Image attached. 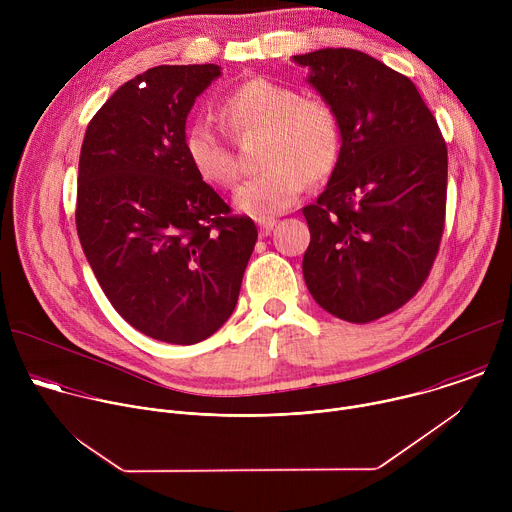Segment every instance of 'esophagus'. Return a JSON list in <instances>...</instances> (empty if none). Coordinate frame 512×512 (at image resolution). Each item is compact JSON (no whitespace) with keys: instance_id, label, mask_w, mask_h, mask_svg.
Here are the masks:
<instances>
[{"instance_id":"34e87169","label":"esophagus","mask_w":512,"mask_h":512,"mask_svg":"<svg viewBox=\"0 0 512 512\" xmlns=\"http://www.w3.org/2000/svg\"><path fill=\"white\" fill-rule=\"evenodd\" d=\"M257 225H259V229H261V235H267V233L275 227V218H271V216L257 218Z\"/></svg>"}]
</instances>
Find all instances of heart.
<instances>
[{
    "instance_id": "b5f03b06",
    "label": "heart",
    "mask_w": 512,
    "mask_h": 512,
    "mask_svg": "<svg viewBox=\"0 0 512 512\" xmlns=\"http://www.w3.org/2000/svg\"><path fill=\"white\" fill-rule=\"evenodd\" d=\"M221 117L233 135L265 133L257 178L237 192V206L269 216L294 206L306 184L326 182L342 156V121L322 97H302L294 87L251 77L221 101ZM184 152L192 170L208 184L235 188L239 160L225 131L208 119H194L184 131Z\"/></svg>"
}]
</instances>
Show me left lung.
<instances>
[{"instance_id":"obj_1","label":"left lung","mask_w":512,"mask_h":512,"mask_svg":"<svg viewBox=\"0 0 512 512\" xmlns=\"http://www.w3.org/2000/svg\"><path fill=\"white\" fill-rule=\"evenodd\" d=\"M342 121V156L304 206V277L332 316L369 324L405 306L433 267L446 225L448 148L415 85L350 48L294 56Z\"/></svg>"}]
</instances>
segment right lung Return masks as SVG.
<instances>
[{
  "label": "right lung",
  "instance_id": "obj_1",
  "mask_svg": "<svg viewBox=\"0 0 512 512\" xmlns=\"http://www.w3.org/2000/svg\"><path fill=\"white\" fill-rule=\"evenodd\" d=\"M216 64L156 66L119 87L89 121L77 233L113 308L135 330L196 344L233 314L257 243L247 214L190 166L184 127Z\"/></svg>",
  "mask_w": 512,
  "mask_h": 512
}]
</instances>
